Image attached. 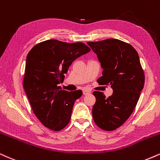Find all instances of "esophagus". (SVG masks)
I'll list each match as a JSON object with an SVG mask.
<instances>
[{"label": "esophagus", "mask_w": 160, "mask_h": 160, "mask_svg": "<svg viewBox=\"0 0 160 160\" xmlns=\"http://www.w3.org/2000/svg\"><path fill=\"white\" fill-rule=\"evenodd\" d=\"M90 93H91V91H88V90H86V89L83 90V94L84 95H88V94H90Z\"/></svg>", "instance_id": "1"}]
</instances>
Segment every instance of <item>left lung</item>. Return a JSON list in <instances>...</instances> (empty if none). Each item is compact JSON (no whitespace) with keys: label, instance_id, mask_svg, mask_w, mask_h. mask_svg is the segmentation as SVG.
I'll return each instance as SVG.
<instances>
[{"label":"left lung","instance_id":"left-lung-1","mask_svg":"<svg viewBox=\"0 0 160 160\" xmlns=\"http://www.w3.org/2000/svg\"><path fill=\"white\" fill-rule=\"evenodd\" d=\"M88 45L97 54L102 67L99 84H110L113 93L106 98L95 91L92 109L93 121L106 131L118 129L125 123L136 108L144 88V75L138 52L131 45L117 39H107Z\"/></svg>","mask_w":160,"mask_h":160}]
</instances>
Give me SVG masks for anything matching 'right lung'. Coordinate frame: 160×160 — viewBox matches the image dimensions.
<instances>
[{
    "label": "right lung",
    "instance_id": "1",
    "mask_svg": "<svg viewBox=\"0 0 160 160\" xmlns=\"http://www.w3.org/2000/svg\"><path fill=\"white\" fill-rule=\"evenodd\" d=\"M91 48L82 42L67 43L48 39L36 45L26 58L23 87L35 115L54 131L69 123L75 101L82 91H67L58 86L76 58Z\"/></svg>",
    "mask_w": 160,
    "mask_h": 160
}]
</instances>
